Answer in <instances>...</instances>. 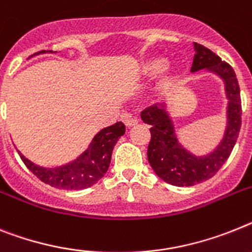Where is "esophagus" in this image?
<instances>
[{"mask_svg":"<svg viewBox=\"0 0 252 252\" xmlns=\"http://www.w3.org/2000/svg\"><path fill=\"white\" fill-rule=\"evenodd\" d=\"M123 122H124L126 128H132V126L138 124V120H137L136 118H133L130 114H124V115H123Z\"/></svg>","mask_w":252,"mask_h":252,"instance_id":"34e87169","label":"esophagus"}]
</instances>
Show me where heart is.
Listing matches in <instances>:
<instances>
[{"label":"heart","mask_w":252,"mask_h":252,"mask_svg":"<svg viewBox=\"0 0 252 252\" xmlns=\"http://www.w3.org/2000/svg\"><path fill=\"white\" fill-rule=\"evenodd\" d=\"M164 67V60L161 59H150V60H146L145 63L141 66V73L146 77H151L154 74L158 73ZM164 75L160 78L158 83V91L160 92H166L172 88V86L174 84V75L169 70H166V67L164 69Z\"/></svg>","instance_id":"obj_1"}]
</instances>
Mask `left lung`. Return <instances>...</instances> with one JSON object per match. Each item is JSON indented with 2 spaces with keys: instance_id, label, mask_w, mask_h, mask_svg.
<instances>
[{
  "instance_id": "obj_1",
  "label": "left lung",
  "mask_w": 252,
  "mask_h": 252,
  "mask_svg": "<svg viewBox=\"0 0 252 252\" xmlns=\"http://www.w3.org/2000/svg\"><path fill=\"white\" fill-rule=\"evenodd\" d=\"M193 63L191 71L208 69L223 78L228 98L227 129L220 145L214 151L202 158L193 156L182 147L175 137L173 123L164 106H150L141 114L143 122L150 124L151 141L147 149V158L154 172L166 183L178 187H188L208 181L223 166L233 150L241 129L240 86L233 67L213 51L194 42Z\"/></svg>"
}]
</instances>
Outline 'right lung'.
Wrapping results in <instances>:
<instances>
[{"label":"right lung","mask_w":252,"mask_h":252,"mask_svg":"<svg viewBox=\"0 0 252 252\" xmlns=\"http://www.w3.org/2000/svg\"><path fill=\"white\" fill-rule=\"evenodd\" d=\"M41 51L37 54H42ZM51 52V51H50ZM126 133V126L122 122L115 123L105 129L97 133L90 147L83 152L77 160L70 164H66L60 168L46 169L34 165L28 158L20 154L23 162L38 179H41L46 185L59 189H84L91 186L96 185L97 182L106 174L111 161L114 146L118 139Z\"/></svg>","instance_id":"right-lung-1"}]
</instances>
